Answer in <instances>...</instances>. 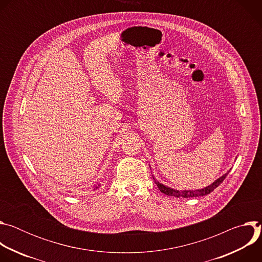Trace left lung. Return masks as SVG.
I'll return each mask as SVG.
<instances>
[{
	"mask_svg": "<svg viewBox=\"0 0 262 262\" xmlns=\"http://www.w3.org/2000/svg\"><path fill=\"white\" fill-rule=\"evenodd\" d=\"M228 173H229V171L226 174H224L223 176H221L220 178H217L215 181H213L210 185L206 186V188L201 189V190H195V191H191V190H189V191H186V190H184V191L174 190V189L169 188V186L164 185L163 183H160L159 181L156 180L155 177H154V179H155V182L158 185L159 190L162 193H164V194H166L168 196H174V197H177V198H180V197H182V198H193V197H200V196H205V195L210 194L215 188H217V186L224 181V179L226 178Z\"/></svg>",
	"mask_w": 262,
	"mask_h": 262,
	"instance_id": "obj_1",
	"label": "left lung"
}]
</instances>
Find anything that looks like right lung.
<instances>
[{
  "label": "right lung",
  "mask_w": 262,
  "mask_h": 262,
  "mask_svg": "<svg viewBox=\"0 0 262 262\" xmlns=\"http://www.w3.org/2000/svg\"><path fill=\"white\" fill-rule=\"evenodd\" d=\"M99 186H100V184H97V185L95 186V189H98V188H99ZM95 189H94V190H95Z\"/></svg>",
  "instance_id": "obj_1"
}]
</instances>
